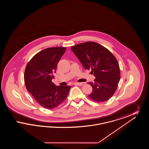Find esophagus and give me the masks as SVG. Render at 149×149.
Returning <instances> with one entry per match:
<instances>
[{
	"instance_id": "esophagus-1",
	"label": "esophagus",
	"mask_w": 149,
	"mask_h": 149,
	"mask_svg": "<svg viewBox=\"0 0 149 149\" xmlns=\"http://www.w3.org/2000/svg\"><path fill=\"white\" fill-rule=\"evenodd\" d=\"M75 84L79 85V86H83V85H85V83H76Z\"/></svg>"
}]
</instances>
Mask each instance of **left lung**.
<instances>
[{"instance_id":"obj_1","label":"left lung","mask_w":149,"mask_h":149,"mask_svg":"<svg viewBox=\"0 0 149 149\" xmlns=\"http://www.w3.org/2000/svg\"><path fill=\"white\" fill-rule=\"evenodd\" d=\"M71 49L85 70L91 69L95 77L94 83H88L93 88L88 97L98 102L110 99L120 79V66L116 58L106 47L94 42L78 44Z\"/></svg>"}]
</instances>
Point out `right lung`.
Returning a JSON list of instances; mask_svg holds the SVG:
<instances>
[{
    "mask_svg": "<svg viewBox=\"0 0 149 149\" xmlns=\"http://www.w3.org/2000/svg\"><path fill=\"white\" fill-rule=\"evenodd\" d=\"M65 47L47 48L36 54L27 65L24 75L26 88L36 100L46 109H53L65 99L70 86H56L52 80Z\"/></svg>",
    "mask_w": 149,
    "mask_h": 149,
    "instance_id": "1",
    "label": "right lung"
}]
</instances>
